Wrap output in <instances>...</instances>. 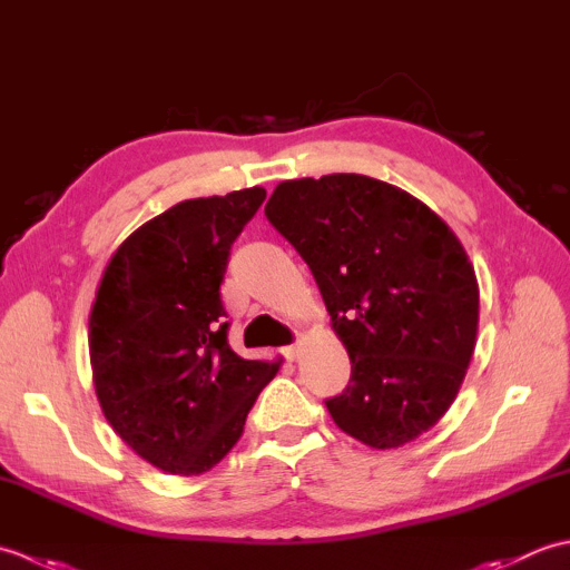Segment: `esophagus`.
Returning a JSON list of instances; mask_svg holds the SVG:
<instances>
[{
	"label": "esophagus",
	"mask_w": 570,
	"mask_h": 570,
	"mask_svg": "<svg viewBox=\"0 0 570 570\" xmlns=\"http://www.w3.org/2000/svg\"><path fill=\"white\" fill-rule=\"evenodd\" d=\"M282 353H284V357H286L288 362H294V360H296V355H298V341H296L294 345H288V347H284V350H282Z\"/></svg>",
	"instance_id": "34e87169"
}]
</instances>
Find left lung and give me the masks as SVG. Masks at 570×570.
Instances as JSON below:
<instances>
[{
	"instance_id": "1",
	"label": "left lung",
	"mask_w": 570,
	"mask_h": 570,
	"mask_svg": "<svg viewBox=\"0 0 570 570\" xmlns=\"http://www.w3.org/2000/svg\"><path fill=\"white\" fill-rule=\"evenodd\" d=\"M264 215L308 264L353 362L347 390L325 402L337 429L384 451L435 426L465 380L480 311L453 229L360 174L284 180Z\"/></svg>"
}]
</instances>
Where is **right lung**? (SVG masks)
<instances>
[{
	"mask_svg": "<svg viewBox=\"0 0 570 570\" xmlns=\"http://www.w3.org/2000/svg\"><path fill=\"white\" fill-rule=\"evenodd\" d=\"M264 198L254 186L156 215L117 247L95 294L88 341L102 414L171 475L220 463L282 365L229 347L220 298L229 247Z\"/></svg>",
	"mask_w": 570,
	"mask_h": 570,
	"instance_id": "1",
	"label": "right lung"
}]
</instances>
